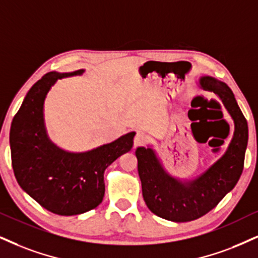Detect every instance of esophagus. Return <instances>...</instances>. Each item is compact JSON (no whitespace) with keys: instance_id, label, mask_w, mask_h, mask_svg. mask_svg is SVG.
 Returning a JSON list of instances; mask_svg holds the SVG:
<instances>
[{"instance_id":"obj_1","label":"esophagus","mask_w":258,"mask_h":258,"mask_svg":"<svg viewBox=\"0 0 258 258\" xmlns=\"http://www.w3.org/2000/svg\"><path fill=\"white\" fill-rule=\"evenodd\" d=\"M146 141H147L146 136L142 134V133H138L134 138V147H139V146L145 145Z\"/></svg>"}]
</instances>
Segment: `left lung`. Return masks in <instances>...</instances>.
<instances>
[{"label":"left lung","mask_w":258,"mask_h":258,"mask_svg":"<svg viewBox=\"0 0 258 258\" xmlns=\"http://www.w3.org/2000/svg\"><path fill=\"white\" fill-rule=\"evenodd\" d=\"M199 85L217 94L234 123L233 136L222 157L200 176L180 179L165 170L151 146L138 147L135 152L142 196L148 209L174 222L195 220L212 211L236 186L244 167L249 129L233 92L225 82L208 75L201 76Z\"/></svg>","instance_id":"left-lung-1"}]
</instances>
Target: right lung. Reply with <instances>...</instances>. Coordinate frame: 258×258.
Here are the masks:
<instances>
[{"label":"right lung","instance_id":"add662e5","mask_svg":"<svg viewBox=\"0 0 258 258\" xmlns=\"http://www.w3.org/2000/svg\"><path fill=\"white\" fill-rule=\"evenodd\" d=\"M47 73L27 92L9 133L12 166L19 185L41 207L58 215L82 214L98 207L105 194L104 172L133 148L136 133L86 152H69L50 140L44 101L57 80L82 75Z\"/></svg>","mask_w":258,"mask_h":258}]
</instances>
